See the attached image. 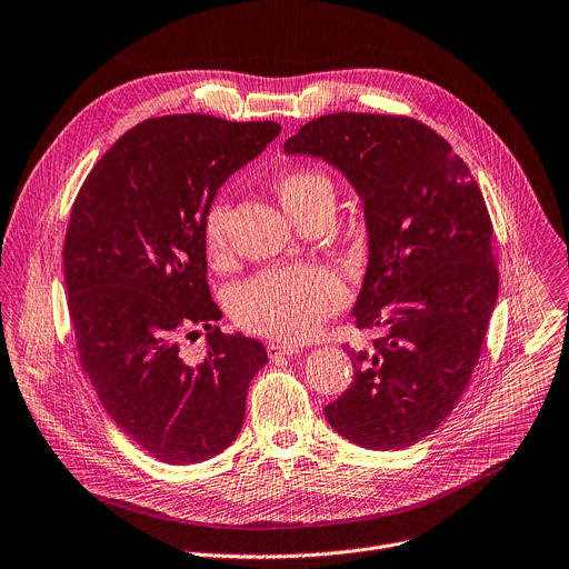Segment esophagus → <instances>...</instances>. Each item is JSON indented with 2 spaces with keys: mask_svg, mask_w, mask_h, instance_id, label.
I'll use <instances>...</instances> for the list:
<instances>
[{
  "mask_svg": "<svg viewBox=\"0 0 569 569\" xmlns=\"http://www.w3.org/2000/svg\"><path fill=\"white\" fill-rule=\"evenodd\" d=\"M299 350H301V346L292 343V341H270L268 343L270 359H279V357H286V355H297Z\"/></svg>",
  "mask_w": 569,
  "mask_h": 569,
  "instance_id": "1",
  "label": "esophagus"
}]
</instances>
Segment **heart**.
Masks as SVG:
<instances>
[{"label":"heart","instance_id":"b5f03b06","mask_svg":"<svg viewBox=\"0 0 569 569\" xmlns=\"http://www.w3.org/2000/svg\"><path fill=\"white\" fill-rule=\"evenodd\" d=\"M274 192L299 226L321 210H332L335 203L332 180L310 167L281 171L274 178ZM228 217V203L214 201L203 219V252L214 268L226 266L230 259ZM343 301V283L332 270L303 263L259 272L234 290L230 312L248 332L297 341L315 335Z\"/></svg>","mask_w":569,"mask_h":569}]
</instances>
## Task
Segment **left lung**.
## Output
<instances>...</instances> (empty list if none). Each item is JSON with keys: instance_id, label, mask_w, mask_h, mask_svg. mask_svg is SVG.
Here are the masks:
<instances>
[{"instance_id": "8db88e82", "label": "left lung", "mask_w": 569, "mask_h": 569, "mask_svg": "<svg viewBox=\"0 0 569 569\" xmlns=\"http://www.w3.org/2000/svg\"><path fill=\"white\" fill-rule=\"evenodd\" d=\"M283 149L337 167L368 230L352 317L382 337L372 350L346 348L355 380L323 409L326 420L363 449H407L456 409L498 299L480 187L442 136L407 116L328 113Z\"/></svg>"}]
</instances>
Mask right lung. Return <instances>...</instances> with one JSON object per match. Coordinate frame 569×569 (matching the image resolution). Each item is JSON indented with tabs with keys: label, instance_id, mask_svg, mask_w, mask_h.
I'll list each match as a JSON object with an SVG mask.
<instances>
[{
	"label": "right lung",
	"instance_id": "obj_1",
	"mask_svg": "<svg viewBox=\"0 0 569 569\" xmlns=\"http://www.w3.org/2000/svg\"><path fill=\"white\" fill-rule=\"evenodd\" d=\"M281 131L208 113L149 118L93 164L64 239L80 366L120 431L167 465L228 449L246 418L261 341L214 326L203 219L217 189ZM201 325L207 355L181 339Z\"/></svg>",
	"mask_w": 569,
	"mask_h": 569
}]
</instances>
